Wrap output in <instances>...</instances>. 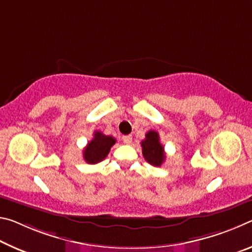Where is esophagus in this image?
Returning a JSON list of instances; mask_svg holds the SVG:
<instances>
[{"label":"esophagus","mask_w":252,"mask_h":252,"mask_svg":"<svg viewBox=\"0 0 252 252\" xmlns=\"http://www.w3.org/2000/svg\"><path fill=\"white\" fill-rule=\"evenodd\" d=\"M131 139H133V137H131V135L123 136V142L125 143V144H130L131 143Z\"/></svg>","instance_id":"esophagus-1"}]
</instances>
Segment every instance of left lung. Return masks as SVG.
<instances>
[{"mask_svg": "<svg viewBox=\"0 0 252 252\" xmlns=\"http://www.w3.org/2000/svg\"><path fill=\"white\" fill-rule=\"evenodd\" d=\"M142 151L144 158L154 166H160L165 160V152L162 144L159 143L158 133L150 130L145 135V139L142 141Z\"/></svg>", "mask_w": 252, "mask_h": 252, "instance_id": "left-lung-1", "label": "left lung"}]
</instances>
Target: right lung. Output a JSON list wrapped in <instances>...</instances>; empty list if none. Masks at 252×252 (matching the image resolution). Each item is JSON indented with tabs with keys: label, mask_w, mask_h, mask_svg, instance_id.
<instances>
[{
	"label": "right lung",
	"mask_w": 252,
	"mask_h": 252,
	"mask_svg": "<svg viewBox=\"0 0 252 252\" xmlns=\"http://www.w3.org/2000/svg\"><path fill=\"white\" fill-rule=\"evenodd\" d=\"M116 143V139L111 136H106L101 131H94V138L84 150V158L89 164H97L106 158L111 146Z\"/></svg>",
	"instance_id": "right-lung-1"
}]
</instances>
